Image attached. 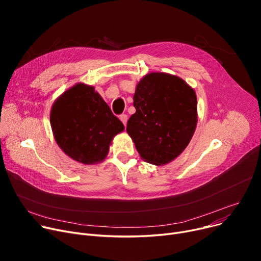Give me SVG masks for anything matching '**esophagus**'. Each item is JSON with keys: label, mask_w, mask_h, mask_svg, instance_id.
Masks as SVG:
<instances>
[{"label": "esophagus", "mask_w": 261, "mask_h": 261, "mask_svg": "<svg viewBox=\"0 0 261 261\" xmlns=\"http://www.w3.org/2000/svg\"><path fill=\"white\" fill-rule=\"evenodd\" d=\"M119 118H120V120H121V122L123 123V125H127V120H128V115L127 114H121L120 116H119Z\"/></svg>", "instance_id": "34e87169"}]
</instances>
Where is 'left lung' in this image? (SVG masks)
Masks as SVG:
<instances>
[{"label":"left lung","instance_id":"left-lung-1","mask_svg":"<svg viewBox=\"0 0 261 261\" xmlns=\"http://www.w3.org/2000/svg\"><path fill=\"white\" fill-rule=\"evenodd\" d=\"M133 100L127 132L142 159L160 166L180 155L197 126L195 91L179 77L151 73L136 86Z\"/></svg>","mask_w":261,"mask_h":261}]
</instances>
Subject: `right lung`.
<instances>
[{
    "instance_id": "obj_1",
    "label": "right lung",
    "mask_w": 261,
    "mask_h": 261,
    "mask_svg": "<svg viewBox=\"0 0 261 261\" xmlns=\"http://www.w3.org/2000/svg\"><path fill=\"white\" fill-rule=\"evenodd\" d=\"M50 125L65 154L84 164L101 162L112 139L123 130L101 96L84 84L74 86L55 101Z\"/></svg>"
}]
</instances>
